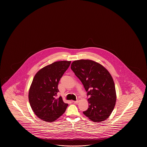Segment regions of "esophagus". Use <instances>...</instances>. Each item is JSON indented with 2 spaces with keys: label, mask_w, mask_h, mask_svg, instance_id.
<instances>
[{
  "label": "esophagus",
  "mask_w": 147,
  "mask_h": 147,
  "mask_svg": "<svg viewBox=\"0 0 147 147\" xmlns=\"http://www.w3.org/2000/svg\"><path fill=\"white\" fill-rule=\"evenodd\" d=\"M72 102L75 103V104H77L79 102V100H77V101H72Z\"/></svg>",
  "instance_id": "obj_1"
}]
</instances>
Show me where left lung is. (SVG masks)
<instances>
[{
	"label": "left lung",
	"mask_w": 147,
	"mask_h": 147,
	"mask_svg": "<svg viewBox=\"0 0 147 147\" xmlns=\"http://www.w3.org/2000/svg\"><path fill=\"white\" fill-rule=\"evenodd\" d=\"M71 69L87 92L89 108L83 113L94 122L106 120L116 102L115 86L109 71L100 63L91 60L72 62Z\"/></svg>",
	"instance_id": "1"
}]
</instances>
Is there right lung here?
I'll return each instance as SVG.
<instances>
[{
  "mask_svg": "<svg viewBox=\"0 0 147 147\" xmlns=\"http://www.w3.org/2000/svg\"><path fill=\"white\" fill-rule=\"evenodd\" d=\"M70 63V61L55 62L34 76L29 91V101L35 115L42 120L53 122L65 112L68 106L62 97L56 96L59 81Z\"/></svg>",
  "mask_w": 147,
  "mask_h": 147,
  "instance_id": "add662e5",
  "label": "right lung"
}]
</instances>
